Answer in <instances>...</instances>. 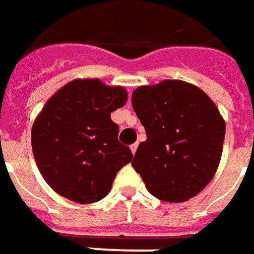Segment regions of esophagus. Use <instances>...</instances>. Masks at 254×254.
<instances>
[{"label": "esophagus", "mask_w": 254, "mask_h": 254, "mask_svg": "<svg viewBox=\"0 0 254 254\" xmlns=\"http://www.w3.org/2000/svg\"><path fill=\"white\" fill-rule=\"evenodd\" d=\"M137 146H139V144H137V143H133V144H132V146H130V150H132V153H136V150H137Z\"/></svg>", "instance_id": "obj_1"}]
</instances>
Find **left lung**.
I'll return each mask as SVG.
<instances>
[{"instance_id":"obj_1","label":"left lung","mask_w":254,"mask_h":254,"mask_svg":"<svg viewBox=\"0 0 254 254\" xmlns=\"http://www.w3.org/2000/svg\"><path fill=\"white\" fill-rule=\"evenodd\" d=\"M132 107L147 140L132 167L154 197L186 201L213 179L221 160L225 122L204 91L181 80L140 86Z\"/></svg>"}]
</instances>
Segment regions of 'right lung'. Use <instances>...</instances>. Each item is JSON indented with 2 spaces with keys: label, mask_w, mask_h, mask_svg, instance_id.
<instances>
[{
  "label": "right lung",
  "mask_w": 254,
  "mask_h": 254,
  "mask_svg": "<svg viewBox=\"0 0 254 254\" xmlns=\"http://www.w3.org/2000/svg\"><path fill=\"white\" fill-rule=\"evenodd\" d=\"M124 87L77 79L48 100L32 127L36 164L48 185L75 203H94L111 190L132 151L118 140L111 113L125 105Z\"/></svg>",
  "instance_id": "obj_1"
}]
</instances>
